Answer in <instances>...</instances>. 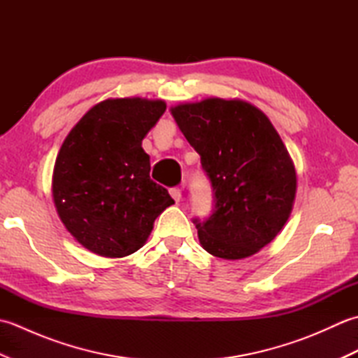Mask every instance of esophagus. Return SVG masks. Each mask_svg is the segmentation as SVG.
Listing matches in <instances>:
<instances>
[{
  "label": "esophagus",
  "mask_w": 358,
  "mask_h": 358,
  "mask_svg": "<svg viewBox=\"0 0 358 358\" xmlns=\"http://www.w3.org/2000/svg\"><path fill=\"white\" fill-rule=\"evenodd\" d=\"M171 195H172V199L178 203L181 200V195H183V192H181L180 187H172L171 189Z\"/></svg>",
  "instance_id": "obj_1"
}]
</instances>
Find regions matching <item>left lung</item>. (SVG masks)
<instances>
[{"instance_id": "1", "label": "left lung", "mask_w": 358, "mask_h": 358, "mask_svg": "<svg viewBox=\"0 0 358 358\" xmlns=\"http://www.w3.org/2000/svg\"><path fill=\"white\" fill-rule=\"evenodd\" d=\"M201 157L215 191V210L196 223L204 250L224 260L257 254L292 212L296 172L271 120L240 98H204L171 108Z\"/></svg>"}]
</instances>
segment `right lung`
<instances>
[{"label":"right lung","instance_id":"add662e5","mask_svg":"<svg viewBox=\"0 0 358 358\" xmlns=\"http://www.w3.org/2000/svg\"><path fill=\"white\" fill-rule=\"evenodd\" d=\"M164 110L163 100L109 98L89 109L63 141L53 166V203L67 232L90 252H136L155 218L173 204L150 180V158L141 148Z\"/></svg>","mask_w":358,"mask_h":358}]
</instances>
